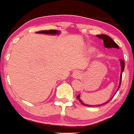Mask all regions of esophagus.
<instances>
[{
    "instance_id": "obj_1",
    "label": "esophagus",
    "mask_w": 134,
    "mask_h": 134,
    "mask_svg": "<svg viewBox=\"0 0 134 134\" xmlns=\"http://www.w3.org/2000/svg\"><path fill=\"white\" fill-rule=\"evenodd\" d=\"M80 72L79 71H75L72 74V76L74 79H80Z\"/></svg>"
}]
</instances>
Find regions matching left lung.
<instances>
[{"label": "left lung", "mask_w": 134, "mask_h": 134, "mask_svg": "<svg viewBox=\"0 0 134 134\" xmlns=\"http://www.w3.org/2000/svg\"><path fill=\"white\" fill-rule=\"evenodd\" d=\"M97 37H100V38H101L103 40V44H104V46H105V48H118L119 49V46H118V45L117 44V43L115 42L114 41H113L112 39L110 37H109L108 35H97ZM121 76H120V83H119V87H118V88L120 87V85H121V78H122V72L124 70V68H125V64H124V61L123 60H121ZM80 94L79 95H78L77 97H76V98H77L78 99H79V100H80V102L83 105H85V106H88V105H86V104H85L84 103H82V101L81 100H80ZM109 102V101H108ZM108 102L105 103H107ZM104 103V104H105ZM102 105H103V104H102ZM96 106H97V105H96ZM98 106H99V105H98ZM88 107H90V105L88 106Z\"/></svg>", "instance_id": "1"}]
</instances>
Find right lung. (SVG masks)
Instances as JSON below:
<instances>
[{
    "instance_id": "right-lung-1",
    "label": "right lung",
    "mask_w": 134,
    "mask_h": 134,
    "mask_svg": "<svg viewBox=\"0 0 134 134\" xmlns=\"http://www.w3.org/2000/svg\"><path fill=\"white\" fill-rule=\"evenodd\" d=\"M37 33L39 34H58V31L54 30V29H49V30H46V31H40Z\"/></svg>"
}]
</instances>
